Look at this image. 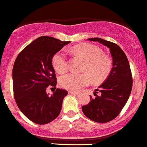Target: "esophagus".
<instances>
[{"label": "esophagus", "mask_w": 147, "mask_h": 147, "mask_svg": "<svg viewBox=\"0 0 147 147\" xmlns=\"http://www.w3.org/2000/svg\"><path fill=\"white\" fill-rule=\"evenodd\" d=\"M69 93L70 94H73V95H77L78 94V92H76V91H69Z\"/></svg>", "instance_id": "1"}]
</instances>
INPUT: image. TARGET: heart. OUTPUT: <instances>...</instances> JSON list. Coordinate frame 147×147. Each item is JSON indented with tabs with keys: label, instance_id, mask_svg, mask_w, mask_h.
<instances>
[{
	"label": "heart",
	"instance_id": "heart-1",
	"mask_svg": "<svg viewBox=\"0 0 147 147\" xmlns=\"http://www.w3.org/2000/svg\"><path fill=\"white\" fill-rule=\"evenodd\" d=\"M74 53L85 61L83 74L71 73L61 78L60 84L63 88L69 91H78L91 83L104 81L112 69V61L109 56L103 53L102 49L90 43H81L73 49ZM53 69L59 74H64L69 69L66 54L58 51L52 57Z\"/></svg>",
	"mask_w": 147,
	"mask_h": 147
}]
</instances>
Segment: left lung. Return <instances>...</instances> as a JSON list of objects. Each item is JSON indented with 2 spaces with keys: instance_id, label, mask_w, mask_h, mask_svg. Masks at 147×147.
Returning <instances> with one entry per match:
<instances>
[{
  "instance_id": "8db88e82",
  "label": "left lung",
  "mask_w": 147,
  "mask_h": 147,
  "mask_svg": "<svg viewBox=\"0 0 147 147\" xmlns=\"http://www.w3.org/2000/svg\"><path fill=\"white\" fill-rule=\"evenodd\" d=\"M97 41L109 49L113 59L111 73L104 84L96 89L90 102L82 107L84 115L98 123H107L114 119L120 114L127 102L132 89V74L127 57L116 43L99 38H88ZM100 93L98 96L96 94Z\"/></svg>"
}]
</instances>
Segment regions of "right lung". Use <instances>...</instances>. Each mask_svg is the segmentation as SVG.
<instances>
[{
	"label": "right lung",
	"instance_id": "add662e5",
	"mask_svg": "<svg viewBox=\"0 0 147 147\" xmlns=\"http://www.w3.org/2000/svg\"><path fill=\"white\" fill-rule=\"evenodd\" d=\"M70 41L40 36L17 56L13 67V88L17 106L33 123L46 124L57 118L67 91L56 88L49 96L46 89L57 84L52 57Z\"/></svg>",
	"mask_w": 147,
	"mask_h": 147
}]
</instances>
